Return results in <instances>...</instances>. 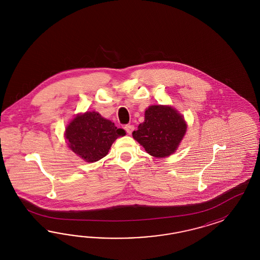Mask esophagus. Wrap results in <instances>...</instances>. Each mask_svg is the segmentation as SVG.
Instances as JSON below:
<instances>
[{"label":"esophagus","instance_id":"obj_1","mask_svg":"<svg viewBox=\"0 0 260 260\" xmlns=\"http://www.w3.org/2000/svg\"><path fill=\"white\" fill-rule=\"evenodd\" d=\"M124 128H125V131H126L127 134H131L134 132V125H131V124H127V125L124 126Z\"/></svg>","mask_w":260,"mask_h":260}]
</instances>
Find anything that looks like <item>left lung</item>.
<instances>
[{"label": "left lung", "instance_id": "8db88e82", "mask_svg": "<svg viewBox=\"0 0 260 260\" xmlns=\"http://www.w3.org/2000/svg\"><path fill=\"white\" fill-rule=\"evenodd\" d=\"M187 125L181 115L171 107L151 106L145 111V121L133 136L150 155H171L186 133Z\"/></svg>", "mask_w": 260, "mask_h": 260}]
</instances>
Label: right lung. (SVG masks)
I'll use <instances>...</instances> for the list:
<instances>
[{
    "label": "right lung",
    "mask_w": 260,
    "mask_h": 260,
    "mask_svg": "<svg viewBox=\"0 0 260 260\" xmlns=\"http://www.w3.org/2000/svg\"><path fill=\"white\" fill-rule=\"evenodd\" d=\"M124 134L114 123L92 111L73 119L66 129V138L70 148L80 157L87 162H96L108 154L112 143Z\"/></svg>",
    "instance_id": "obj_1"
}]
</instances>
